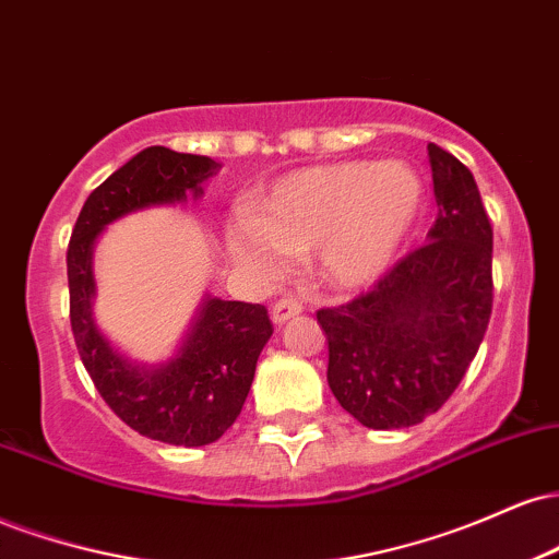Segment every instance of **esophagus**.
<instances>
[{
  "label": "esophagus",
  "mask_w": 559,
  "mask_h": 559,
  "mask_svg": "<svg viewBox=\"0 0 559 559\" xmlns=\"http://www.w3.org/2000/svg\"><path fill=\"white\" fill-rule=\"evenodd\" d=\"M301 312V305L297 299H278L273 305V310H271V320H273V325H284L286 320H292L294 316H299Z\"/></svg>",
  "instance_id": "34e87169"
}]
</instances>
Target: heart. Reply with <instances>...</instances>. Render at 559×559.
Here are the masks:
<instances>
[{
	"label": "heart",
	"mask_w": 559,
	"mask_h": 559,
	"mask_svg": "<svg viewBox=\"0 0 559 559\" xmlns=\"http://www.w3.org/2000/svg\"><path fill=\"white\" fill-rule=\"evenodd\" d=\"M426 210V186L402 159L316 165L286 173L252 202V217L228 221L226 243L239 265L278 273L284 254L312 249L333 288H362L391 271Z\"/></svg>",
	"instance_id": "b5f03b06"
}]
</instances>
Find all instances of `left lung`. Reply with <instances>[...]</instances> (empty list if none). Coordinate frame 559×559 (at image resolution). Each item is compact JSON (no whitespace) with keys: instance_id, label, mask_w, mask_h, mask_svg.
<instances>
[{"instance_id":"left-lung-1","label":"left lung","mask_w":559,"mask_h":559,"mask_svg":"<svg viewBox=\"0 0 559 559\" xmlns=\"http://www.w3.org/2000/svg\"><path fill=\"white\" fill-rule=\"evenodd\" d=\"M439 204L426 247L409 252L349 305L318 310L329 386L376 431L418 426L444 404L491 318V223L473 173L428 144Z\"/></svg>"}]
</instances>
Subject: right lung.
I'll return each mask as SVG.
<instances>
[{
  "instance_id": "right-lung-1",
  "label": "right lung",
  "mask_w": 559,
  "mask_h": 559,
  "mask_svg": "<svg viewBox=\"0 0 559 559\" xmlns=\"http://www.w3.org/2000/svg\"><path fill=\"white\" fill-rule=\"evenodd\" d=\"M221 163L146 146L83 202L68 243L70 325L83 368L126 426L173 447L213 444L239 418L273 325L262 305L204 294L189 331L163 362L123 355L94 320V247L120 217L204 194Z\"/></svg>"
}]
</instances>
